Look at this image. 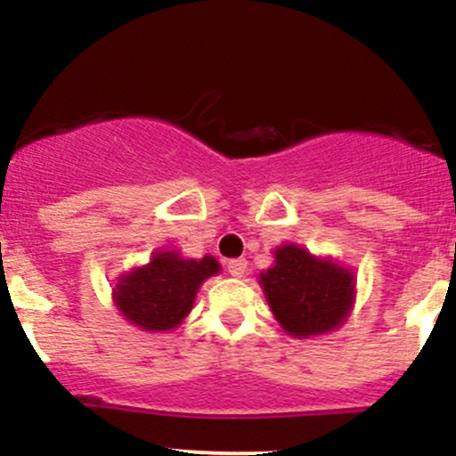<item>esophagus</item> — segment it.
Masks as SVG:
<instances>
[{"label": "esophagus", "mask_w": 456, "mask_h": 456, "mask_svg": "<svg viewBox=\"0 0 456 456\" xmlns=\"http://www.w3.org/2000/svg\"><path fill=\"white\" fill-rule=\"evenodd\" d=\"M226 269H228V273L232 275V278H243L245 269H248V260H245V258H234V260H228Z\"/></svg>", "instance_id": "1"}]
</instances>
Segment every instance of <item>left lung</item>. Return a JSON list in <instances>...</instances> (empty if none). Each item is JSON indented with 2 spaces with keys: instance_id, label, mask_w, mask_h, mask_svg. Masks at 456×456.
Segmentation results:
<instances>
[{
  "instance_id": "left-lung-1",
  "label": "left lung",
  "mask_w": 456,
  "mask_h": 456,
  "mask_svg": "<svg viewBox=\"0 0 456 456\" xmlns=\"http://www.w3.org/2000/svg\"><path fill=\"white\" fill-rule=\"evenodd\" d=\"M271 312L290 336H316L336 330L349 314L353 275L297 245L275 252V265L260 273Z\"/></svg>"
}]
</instances>
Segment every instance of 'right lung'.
<instances>
[{
	"mask_svg": "<svg viewBox=\"0 0 456 456\" xmlns=\"http://www.w3.org/2000/svg\"><path fill=\"white\" fill-rule=\"evenodd\" d=\"M217 271V260L211 256L193 260L176 252L155 254L146 267L120 278L114 290L116 305L142 330H174L191 310L200 284Z\"/></svg>",
	"mask_w": 456,
	"mask_h": 456,
	"instance_id": "right-lung-1",
	"label": "right lung"
}]
</instances>
